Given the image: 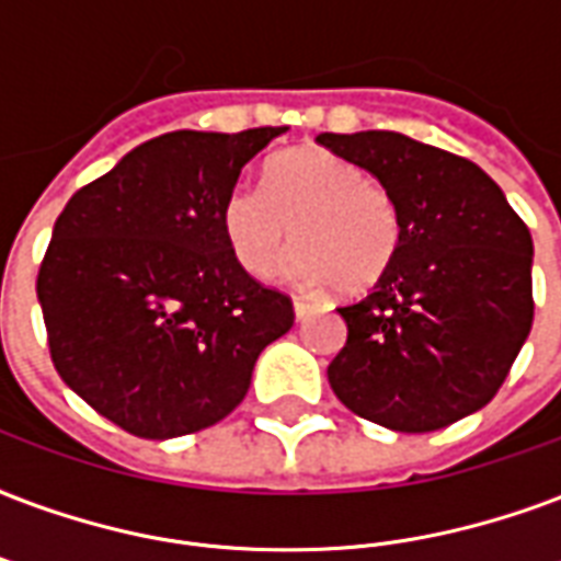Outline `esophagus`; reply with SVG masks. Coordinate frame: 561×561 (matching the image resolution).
<instances>
[{"mask_svg":"<svg viewBox=\"0 0 561 561\" xmlns=\"http://www.w3.org/2000/svg\"><path fill=\"white\" fill-rule=\"evenodd\" d=\"M314 311V306L311 302H306V299L294 297V314H297V320H306Z\"/></svg>","mask_w":561,"mask_h":561,"instance_id":"1","label":"esophagus"}]
</instances>
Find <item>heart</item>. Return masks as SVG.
Instances as JSON below:
<instances>
[{
    "label": "heart",
    "mask_w": 561,
    "mask_h": 561,
    "mask_svg": "<svg viewBox=\"0 0 561 561\" xmlns=\"http://www.w3.org/2000/svg\"><path fill=\"white\" fill-rule=\"evenodd\" d=\"M224 232L234 259L255 279L273 276L294 238V279L362 294L394 267L405 226L397 196L367 179L365 167L306 147L276 158L264 187L250 179L234 182L224 203Z\"/></svg>",
    "instance_id": "heart-1"
}]
</instances>
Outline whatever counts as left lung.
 Returning <instances> with one entry per match:
<instances>
[{"mask_svg": "<svg viewBox=\"0 0 561 561\" xmlns=\"http://www.w3.org/2000/svg\"><path fill=\"white\" fill-rule=\"evenodd\" d=\"M403 208V250L367 297L341 306L347 344L327 376L350 412L433 433L489 403L533 329V238L468 158L400 131L318 135Z\"/></svg>", "mask_w": 561, "mask_h": 561, "instance_id": "1", "label": "left lung"}]
</instances>
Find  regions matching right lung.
<instances>
[{"mask_svg":"<svg viewBox=\"0 0 561 561\" xmlns=\"http://www.w3.org/2000/svg\"><path fill=\"white\" fill-rule=\"evenodd\" d=\"M285 126L167 131L64 205L37 273L49 356L64 382L138 438L224 421L294 306L234 259L224 203Z\"/></svg>","mask_w":561,"mask_h":561,"instance_id":"obj_1","label":"right lung"}]
</instances>
